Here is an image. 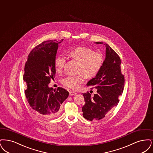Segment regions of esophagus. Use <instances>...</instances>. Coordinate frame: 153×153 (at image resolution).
<instances>
[{
	"label": "esophagus",
	"mask_w": 153,
	"mask_h": 153,
	"mask_svg": "<svg viewBox=\"0 0 153 153\" xmlns=\"http://www.w3.org/2000/svg\"><path fill=\"white\" fill-rule=\"evenodd\" d=\"M69 94H70V95H72V96L73 95H76V93L74 91H70L69 92Z\"/></svg>",
	"instance_id": "1"
}]
</instances>
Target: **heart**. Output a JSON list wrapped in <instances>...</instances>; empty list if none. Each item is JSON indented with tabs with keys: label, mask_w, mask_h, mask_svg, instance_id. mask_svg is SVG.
Masks as SVG:
<instances>
[{
	"label": "heart",
	"mask_w": 153,
	"mask_h": 153,
	"mask_svg": "<svg viewBox=\"0 0 153 153\" xmlns=\"http://www.w3.org/2000/svg\"><path fill=\"white\" fill-rule=\"evenodd\" d=\"M69 55L73 59L79 62L78 73L76 76H68L62 80V84L71 90H76L84 81L86 77L88 79L93 78L100 73L104 63V58L100 53H95L93 50L78 47L69 52ZM65 64V58L59 55L54 60L55 71L61 73Z\"/></svg>",
	"instance_id": "obj_1"
}]
</instances>
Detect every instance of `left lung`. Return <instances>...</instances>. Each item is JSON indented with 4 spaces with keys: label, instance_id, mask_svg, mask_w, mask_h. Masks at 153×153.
Segmentation results:
<instances>
[{
    "label": "left lung",
    "instance_id": "obj_1",
    "mask_svg": "<svg viewBox=\"0 0 153 153\" xmlns=\"http://www.w3.org/2000/svg\"><path fill=\"white\" fill-rule=\"evenodd\" d=\"M105 45L106 57L102 68L98 74L86 84L87 86L97 88V93L93 97L88 92L83 94L85 101L82 109L83 116L91 121L103 118L113 107L118 105L119 96L123 93L125 85L120 56L107 44Z\"/></svg>",
    "mask_w": 153,
    "mask_h": 153
}]
</instances>
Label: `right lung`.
I'll return each mask as SVG.
<instances>
[{
  "instance_id": "1",
  "label": "right lung",
  "mask_w": 153,
  "mask_h": 153,
  "mask_svg": "<svg viewBox=\"0 0 153 153\" xmlns=\"http://www.w3.org/2000/svg\"><path fill=\"white\" fill-rule=\"evenodd\" d=\"M62 40L45 41L33 48L28 56L23 80L27 83L25 95L30 106L40 115L51 119L58 115L61 105L68 92L62 87H49L56 73L54 60Z\"/></svg>"
}]
</instances>
